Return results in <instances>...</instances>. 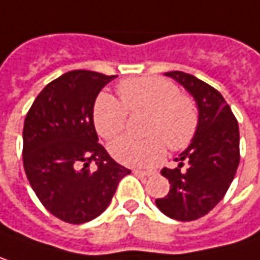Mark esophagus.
Here are the masks:
<instances>
[{
  "label": "esophagus",
  "mask_w": 260,
  "mask_h": 260,
  "mask_svg": "<svg viewBox=\"0 0 260 260\" xmlns=\"http://www.w3.org/2000/svg\"><path fill=\"white\" fill-rule=\"evenodd\" d=\"M132 173H134L135 176H138V177H149V176L153 174L152 171H140V170H134Z\"/></svg>",
  "instance_id": "34e87169"
}]
</instances>
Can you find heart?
<instances>
[{
	"label": "heart",
	"mask_w": 260,
	"mask_h": 260,
	"mask_svg": "<svg viewBox=\"0 0 260 260\" xmlns=\"http://www.w3.org/2000/svg\"><path fill=\"white\" fill-rule=\"evenodd\" d=\"M119 100L101 93L92 110L96 132L111 141L117 138L128 120V111L149 113L144 122V138H119L110 144V153L119 162L131 167H152L165 154V145L171 150L186 149L200 126V111L190 96L181 95L173 82L147 76L129 79L119 84Z\"/></svg>",
	"instance_id": "obj_1"
}]
</instances>
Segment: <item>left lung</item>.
I'll return each instance as SVG.
<instances>
[{"label":"left lung","mask_w":260,"mask_h":260,"mask_svg":"<svg viewBox=\"0 0 260 260\" xmlns=\"http://www.w3.org/2000/svg\"><path fill=\"white\" fill-rule=\"evenodd\" d=\"M165 76L193 96L200 126L189 147L176 157L177 168L160 171L171 186L156 205L171 219L190 222L210 213L228 192L240 164V131L231 107L213 86L181 71Z\"/></svg>","instance_id":"obj_1"}]
</instances>
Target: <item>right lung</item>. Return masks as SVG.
I'll use <instances>...</instances> for the list:
<instances>
[{"mask_svg":"<svg viewBox=\"0 0 260 260\" xmlns=\"http://www.w3.org/2000/svg\"><path fill=\"white\" fill-rule=\"evenodd\" d=\"M113 79L86 70L65 73L38 93L25 117L26 177L40 202L67 223L98 217L131 174L98 143L92 119L98 93Z\"/></svg>","mask_w":260,"mask_h":260,"instance_id":"1","label":"right lung"}]
</instances>
